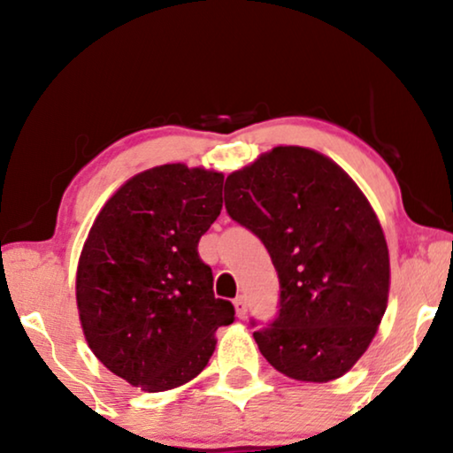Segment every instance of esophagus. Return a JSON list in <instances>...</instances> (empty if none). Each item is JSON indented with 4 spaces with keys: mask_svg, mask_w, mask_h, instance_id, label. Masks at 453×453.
<instances>
[{
    "mask_svg": "<svg viewBox=\"0 0 453 453\" xmlns=\"http://www.w3.org/2000/svg\"><path fill=\"white\" fill-rule=\"evenodd\" d=\"M234 311H237V318H241V319L245 318V313H247L245 296H237V299H234Z\"/></svg>",
    "mask_w": 453,
    "mask_h": 453,
    "instance_id": "obj_1",
    "label": "esophagus"
}]
</instances>
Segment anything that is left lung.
<instances>
[{
	"label": "left lung",
	"instance_id": "left-lung-1",
	"mask_svg": "<svg viewBox=\"0 0 453 453\" xmlns=\"http://www.w3.org/2000/svg\"><path fill=\"white\" fill-rule=\"evenodd\" d=\"M225 206L265 245L280 282L278 315L253 332L259 352L293 380L342 377L388 307V243L367 197L324 154L276 146L226 177Z\"/></svg>",
	"mask_w": 453,
	"mask_h": 453
}]
</instances>
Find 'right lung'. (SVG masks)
<instances>
[{
	"label": "right lung",
	"mask_w": 453,
	"mask_h": 453,
	"mask_svg": "<svg viewBox=\"0 0 453 453\" xmlns=\"http://www.w3.org/2000/svg\"><path fill=\"white\" fill-rule=\"evenodd\" d=\"M222 173L181 163L138 173L104 203L80 253L86 342L111 373L144 392L200 375L216 330L234 321L197 253L222 210Z\"/></svg>",
	"instance_id": "add662e5"
}]
</instances>
